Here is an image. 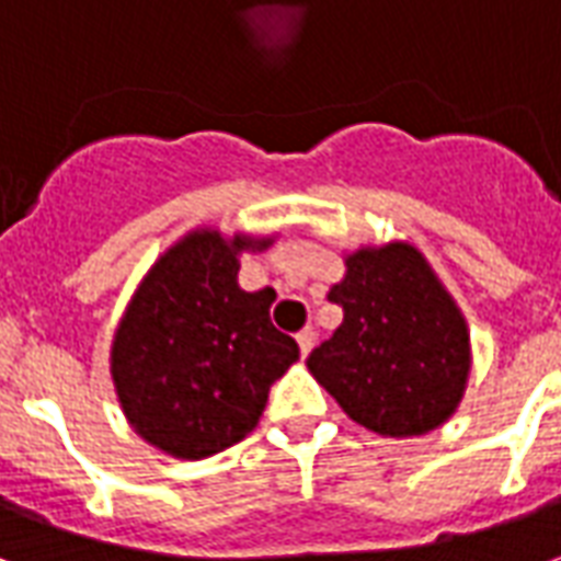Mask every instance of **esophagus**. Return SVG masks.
<instances>
[{
	"label": "esophagus",
	"instance_id": "34e87169",
	"mask_svg": "<svg viewBox=\"0 0 561 561\" xmlns=\"http://www.w3.org/2000/svg\"><path fill=\"white\" fill-rule=\"evenodd\" d=\"M297 345H300V354H309L312 352V345H316V330L312 328H304L300 333H297Z\"/></svg>",
	"mask_w": 561,
	"mask_h": 561
}]
</instances>
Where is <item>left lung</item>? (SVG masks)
Returning <instances> with one entry per match:
<instances>
[{
    "label": "left lung",
    "mask_w": 561,
    "mask_h": 561,
    "mask_svg": "<svg viewBox=\"0 0 561 561\" xmlns=\"http://www.w3.org/2000/svg\"><path fill=\"white\" fill-rule=\"evenodd\" d=\"M328 297L342 324L306 366L354 423L390 438L438 430L471 376V333L433 264L409 240L342 252Z\"/></svg>",
    "instance_id": "obj_1"
}]
</instances>
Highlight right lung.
<instances>
[{
  "instance_id": "add662e5",
  "label": "right lung",
  "mask_w": 561,
  "mask_h": 561,
  "mask_svg": "<svg viewBox=\"0 0 561 561\" xmlns=\"http://www.w3.org/2000/svg\"><path fill=\"white\" fill-rule=\"evenodd\" d=\"M279 233L197 225L152 261L119 316L107 357L116 402L161 454L204 459L243 442L270 385L297 364V342L270 324L276 291L237 282L243 252Z\"/></svg>"
}]
</instances>
